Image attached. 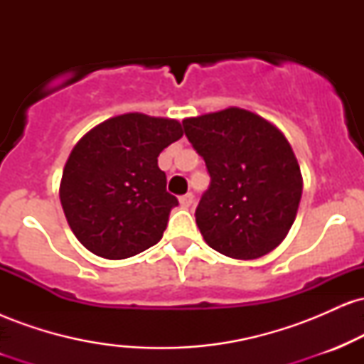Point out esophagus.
Segmentation results:
<instances>
[{
    "label": "esophagus",
    "instance_id": "1",
    "mask_svg": "<svg viewBox=\"0 0 364 364\" xmlns=\"http://www.w3.org/2000/svg\"><path fill=\"white\" fill-rule=\"evenodd\" d=\"M179 203H181V207L183 208H188L191 205V203H193V193H186V195H183L181 198H179Z\"/></svg>",
    "mask_w": 364,
    "mask_h": 364
}]
</instances>
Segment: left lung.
<instances>
[{"label":"left lung","mask_w":364,"mask_h":364,"mask_svg":"<svg viewBox=\"0 0 364 364\" xmlns=\"http://www.w3.org/2000/svg\"><path fill=\"white\" fill-rule=\"evenodd\" d=\"M183 128L210 174L195 210L205 243L237 260L277 248L303 193L301 171L286 136L240 107L186 118Z\"/></svg>","instance_id":"obj_1"}]
</instances>
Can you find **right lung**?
Here are the masks:
<instances>
[{
    "label": "right lung",
    "mask_w": 364,
    "mask_h": 364,
    "mask_svg": "<svg viewBox=\"0 0 364 364\" xmlns=\"http://www.w3.org/2000/svg\"><path fill=\"white\" fill-rule=\"evenodd\" d=\"M183 136L176 119L114 116L75 145L60 185L66 220L89 252L123 260L159 243L178 198L157 157Z\"/></svg>",
    "instance_id": "add662e5"
}]
</instances>
